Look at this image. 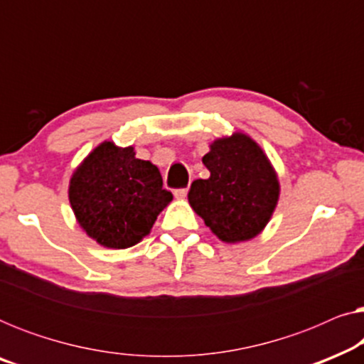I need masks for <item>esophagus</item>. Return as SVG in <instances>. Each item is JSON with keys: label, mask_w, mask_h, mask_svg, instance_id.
<instances>
[{"label": "esophagus", "mask_w": 364, "mask_h": 364, "mask_svg": "<svg viewBox=\"0 0 364 364\" xmlns=\"http://www.w3.org/2000/svg\"><path fill=\"white\" fill-rule=\"evenodd\" d=\"M187 192H188V188L187 187H182V188H176V191H173V196H176L177 198H183L187 196Z\"/></svg>", "instance_id": "1"}]
</instances>
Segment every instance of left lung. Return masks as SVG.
<instances>
[{
  "instance_id": "obj_1",
  "label": "left lung",
  "mask_w": 364,
  "mask_h": 364,
  "mask_svg": "<svg viewBox=\"0 0 364 364\" xmlns=\"http://www.w3.org/2000/svg\"><path fill=\"white\" fill-rule=\"evenodd\" d=\"M210 171L188 191V202L223 242L250 240L275 210L278 178L262 149L245 134L218 139L202 159Z\"/></svg>"
}]
</instances>
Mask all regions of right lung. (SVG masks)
<instances>
[{
	"label": "right lung",
	"instance_id": "1",
	"mask_svg": "<svg viewBox=\"0 0 364 364\" xmlns=\"http://www.w3.org/2000/svg\"><path fill=\"white\" fill-rule=\"evenodd\" d=\"M171 200L159 168L134 157L132 147L112 142L94 149L69 183V202L79 225L109 248L136 245Z\"/></svg>",
	"mask_w": 364,
	"mask_h": 364
}]
</instances>
